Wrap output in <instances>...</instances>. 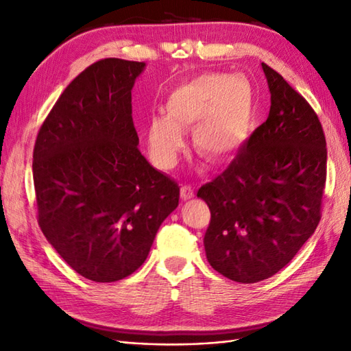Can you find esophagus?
Listing matches in <instances>:
<instances>
[{
	"instance_id": "34e87169",
	"label": "esophagus",
	"mask_w": 351,
	"mask_h": 351,
	"mask_svg": "<svg viewBox=\"0 0 351 351\" xmlns=\"http://www.w3.org/2000/svg\"><path fill=\"white\" fill-rule=\"evenodd\" d=\"M180 195H182V199H191L193 198V189L191 186H183L180 191Z\"/></svg>"
}]
</instances>
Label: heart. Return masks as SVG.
I'll list each match as a JSON object with an SVG mask.
<instances>
[{"instance_id":"heart-1","label":"heart","mask_w":351,"mask_h":351,"mask_svg":"<svg viewBox=\"0 0 351 351\" xmlns=\"http://www.w3.org/2000/svg\"><path fill=\"white\" fill-rule=\"evenodd\" d=\"M165 114L147 123V149L158 168L169 169L184 147L183 132L193 128L195 149L215 162H228L251 135L255 97L245 76L201 73L178 82L165 97Z\"/></svg>"}]
</instances>
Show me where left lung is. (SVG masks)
I'll return each mask as SVG.
<instances>
[{"label": "left lung", "mask_w": 351, "mask_h": 351, "mask_svg": "<svg viewBox=\"0 0 351 351\" xmlns=\"http://www.w3.org/2000/svg\"><path fill=\"white\" fill-rule=\"evenodd\" d=\"M270 91L267 120L227 171L201 186L212 219L207 261L241 284L274 276L293 260L320 222L326 139L313 108L261 63Z\"/></svg>", "instance_id": "obj_1"}]
</instances>
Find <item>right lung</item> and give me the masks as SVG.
Returning a JSON list of instances; mask_svg holds the SVG:
<instances>
[{"label": "right lung", "mask_w": 351, "mask_h": 351, "mask_svg": "<svg viewBox=\"0 0 351 351\" xmlns=\"http://www.w3.org/2000/svg\"><path fill=\"white\" fill-rule=\"evenodd\" d=\"M145 63L105 58L67 85L38 132V225L76 274L115 282L149 256L180 188L138 149L132 88Z\"/></svg>", "instance_id": "right-lung-1"}]
</instances>
